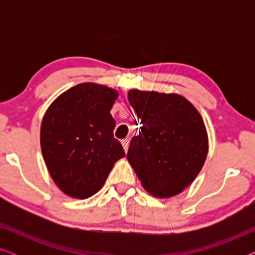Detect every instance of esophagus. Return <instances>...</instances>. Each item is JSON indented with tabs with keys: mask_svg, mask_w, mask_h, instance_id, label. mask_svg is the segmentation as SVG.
Listing matches in <instances>:
<instances>
[{
	"mask_svg": "<svg viewBox=\"0 0 255 255\" xmlns=\"http://www.w3.org/2000/svg\"><path fill=\"white\" fill-rule=\"evenodd\" d=\"M128 144H130V140H128V139H123V140H122V145H123L125 152H128Z\"/></svg>",
	"mask_w": 255,
	"mask_h": 255,
	"instance_id": "obj_1",
	"label": "esophagus"
}]
</instances>
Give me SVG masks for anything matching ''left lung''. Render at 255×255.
I'll return each mask as SVG.
<instances>
[{"instance_id": "obj_1", "label": "left lung", "mask_w": 255, "mask_h": 255, "mask_svg": "<svg viewBox=\"0 0 255 255\" xmlns=\"http://www.w3.org/2000/svg\"><path fill=\"white\" fill-rule=\"evenodd\" d=\"M128 99L141 124L131 139L128 162L149 194L175 196L193 182L207 159L203 120L177 94L131 89Z\"/></svg>"}]
</instances>
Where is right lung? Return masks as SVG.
<instances>
[{
    "instance_id": "add662e5",
    "label": "right lung",
    "mask_w": 255,
    "mask_h": 255,
    "mask_svg": "<svg viewBox=\"0 0 255 255\" xmlns=\"http://www.w3.org/2000/svg\"><path fill=\"white\" fill-rule=\"evenodd\" d=\"M116 90L80 83L61 94L41 122L40 146L55 184L66 195L88 198L106 182L115 162L125 156L114 137L110 110Z\"/></svg>"
}]
</instances>
